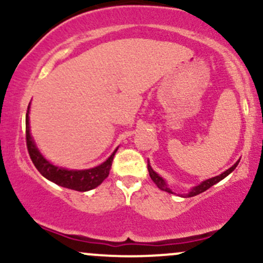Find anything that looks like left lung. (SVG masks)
<instances>
[{
    "instance_id": "8db88e82",
    "label": "left lung",
    "mask_w": 263,
    "mask_h": 263,
    "mask_svg": "<svg viewBox=\"0 0 263 263\" xmlns=\"http://www.w3.org/2000/svg\"><path fill=\"white\" fill-rule=\"evenodd\" d=\"M238 162H240V159H238V161H237L236 163H235V164L232 165V167L229 168V170H226V171L224 172V173L219 174V176H216V177L210 178V179L204 180V182H201L200 184H198V185L193 186V188L190 189V192L188 193V194H185V195L183 194L182 197H184V198L194 197V195H198V194H200V193L205 192V190H208V189L210 188V186H213L214 184L219 183L220 180H222V179H224L225 177H228L229 174H230L231 172L234 171L235 168L237 167ZM147 168H148V173H149L151 179H152L153 182H155V184H156L157 186H158L159 189H161V190H164V192H167V193H171V194H176V193H173V192H172V190L170 189V186H168V184L165 183V180L163 179V178H162L161 176H159V174H157L156 172L152 170V167H151V165H149V162H148V165H147Z\"/></svg>"
}]
</instances>
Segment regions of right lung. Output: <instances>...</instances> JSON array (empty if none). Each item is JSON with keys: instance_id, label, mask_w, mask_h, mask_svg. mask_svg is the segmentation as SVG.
Segmentation results:
<instances>
[{"instance_id": "right-lung-1", "label": "right lung", "mask_w": 263, "mask_h": 263, "mask_svg": "<svg viewBox=\"0 0 263 263\" xmlns=\"http://www.w3.org/2000/svg\"><path fill=\"white\" fill-rule=\"evenodd\" d=\"M29 106H31V104L28 105V110L26 114L27 148H28V153L31 156L33 164L35 165L39 173L50 182L58 184L60 186H64V188L78 190V192H87V190H91L100 185L108 177L111 165H112L114 156L117 148L104 163H101L98 167L90 168V170H66V168H62L59 165H54L44 158L35 146L31 131H29Z\"/></svg>"}]
</instances>
